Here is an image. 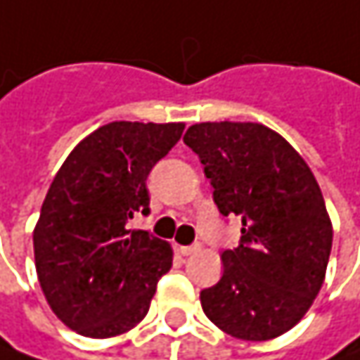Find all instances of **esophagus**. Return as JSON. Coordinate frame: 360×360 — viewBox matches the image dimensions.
Returning <instances> with one entry per match:
<instances>
[{
	"mask_svg": "<svg viewBox=\"0 0 360 360\" xmlns=\"http://www.w3.org/2000/svg\"><path fill=\"white\" fill-rule=\"evenodd\" d=\"M178 250H180V254H182V256H191V254H194V252H198V250H200V245H198V244L180 245Z\"/></svg>",
	"mask_w": 360,
	"mask_h": 360,
	"instance_id": "34e87169",
	"label": "esophagus"
}]
</instances>
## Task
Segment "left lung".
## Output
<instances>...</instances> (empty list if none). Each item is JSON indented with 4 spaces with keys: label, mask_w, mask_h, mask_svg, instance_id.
Segmentation results:
<instances>
[{
    "label": "left lung",
    "mask_w": 360,
    "mask_h": 360,
    "mask_svg": "<svg viewBox=\"0 0 360 360\" xmlns=\"http://www.w3.org/2000/svg\"><path fill=\"white\" fill-rule=\"evenodd\" d=\"M184 143L205 166L219 213L242 219L240 245L221 254V281L200 291L205 316L240 340L289 332L320 293L332 250L316 176L258 122H198Z\"/></svg>",
    "instance_id": "8db88e82"
}]
</instances>
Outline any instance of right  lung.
Listing matches in <instances>:
<instances>
[{"label":"right lung","instance_id":"obj_1","mask_svg":"<svg viewBox=\"0 0 360 360\" xmlns=\"http://www.w3.org/2000/svg\"><path fill=\"white\" fill-rule=\"evenodd\" d=\"M184 122L116 120L96 129L67 155L51 182L32 242L46 303L67 328L112 338L147 316L172 248L145 229V180L178 143Z\"/></svg>","mask_w":360,"mask_h":360}]
</instances>
